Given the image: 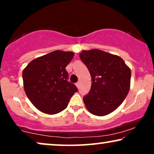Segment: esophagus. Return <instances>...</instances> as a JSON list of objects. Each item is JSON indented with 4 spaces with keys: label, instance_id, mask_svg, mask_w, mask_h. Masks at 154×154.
<instances>
[{
    "label": "esophagus",
    "instance_id": "obj_1",
    "mask_svg": "<svg viewBox=\"0 0 154 154\" xmlns=\"http://www.w3.org/2000/svg\"><path fill=\"white\" fill-rule=\"evenodd\" d=\"M75 85H76L77 88H79V86H80V82H78V83H75Z\"/></svg>",
    "mask_w": 154,
    "mask_h": 154
}]
</instances>
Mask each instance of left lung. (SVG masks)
Returning a JSON list of instances; mask_svg holds the SVG:
<instances>
[{"mask_svg":"<svg viewBox=\"0 0 154 154\" xmlns=\"http://www.w3.org/2000/svg\"><path fill=\"white\" fill-rule=\"evenodd\" d=\"M80 58L91 75V88L83 97L92 114L104 116L115 111L128 95L131 71L119 56L98 49L83 50Z\"/></svg>","mask_w":154,"mask_h":154,"instance_id":"left-lung-1","label":"left lung"}]
</instances>
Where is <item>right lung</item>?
<instances>
[{"label": "right lung", "mask_w": 154, "mask_h": 154, "mask_svg": "<svg viewBox=\"0 0 154 154\" xmlns=\"http://www.w3.org/2000/svg\"><path fill=\"white\" fill-rule=\"evenodd\" d=\"M74 53L55 50L34 59L22 72L24 89L29 100L41 112L56 114L66 108L78 91L67 81L66 67Z\"/></svg>", "instance_id": "obj_1"}]
</instances>
